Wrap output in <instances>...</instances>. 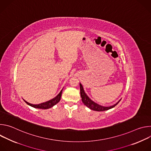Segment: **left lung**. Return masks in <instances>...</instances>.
<instances>
[{
    "label": "left lung",
    "mask_w": 151,
    "mask_h": 151,
    "mask_svg": "<svg viewBox=\"0 0 151 151\" xmlns=\"http://www.w3.org/2000/svg\"><path fill=\"white\" fill-rule=\"evenodd\" d=\"M79 85H80V93H81V97L82 98V101L83 103L86 106H87L88 108L90 109L91 110L95 111H99V112L109 110L110 109L113 108V107H115L121 100V99L118 102H116L115 104H114V105H112L111 106H103L100 105L99 104L93 101L88 96V95L86 94V93L84 91L83 86L81 83H79Z\"/></svg>",
    "instance_id": "8db88e82"
}]
</instances>
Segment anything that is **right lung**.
<instances>
[{
	"label": "right lung",
	"instance_id": "right-lung-1",
	"mask_svg": "<svg viewBox=\"0 0 151 151\" xmlns=\"http://www.w3.org/2000/svg\"><path fill=\"white\" fill-rule=\"evenodd\" d=\"M64 88V87H63ZM60 91V92L58 94V95H57L55 97H54L53 99L45 101V102H43L41 103L40 104H31L29 102H27V101H26L25 100L24 101L29 106L35 107V108H37V109H50L51 107H53L54 105H55L57 103H58L61 99V94H62V91H63V89Z\"/></svg>",
	"mask_w": 151,
	"mask_h": 151
}]
</instances>
